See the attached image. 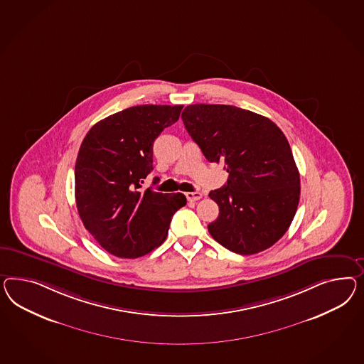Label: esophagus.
I'll return each instance as SVG.
<instances>
[{"mask_svg":"<svg viewBox=\"0 0 364 364\" xmlns=\"http://www.w3.org/2000/svg\"><path fill=\"white\" fill-rule=\"evenodd\" d=\"M186 197H187L188 201H197L203 197V195L200 192H187Z\"/></svg>","mask_w":364,"mask_h":364,"instance_id":"obj_1","label":"esophagus"}]
</instances>
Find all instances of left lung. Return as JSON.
<instances>
[{
    "label": "left lung",
    "instance_id": "left-lung-1",
    "mask_svg": "<svg viewBox=\"0 0 364 364\" xmlns=\"http://www.w3.org/2000/svg\"><path fill=\"white\" fill-rule=\"evenodd\" d=\"M188 134L210 163L225 164L223 188L210 191L220 215L208 225L218 244L256 255L284 236L299 203V172L284 132L270 119L226 105H191Z\"/></svg>",
    "mask_w": 364,
    "mask_h": 364
}]
</instances>
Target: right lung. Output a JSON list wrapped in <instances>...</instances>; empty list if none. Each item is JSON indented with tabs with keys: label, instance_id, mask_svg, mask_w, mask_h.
I'll use <instances>...</instances> for the list:
<instances>
[{
	"label": "right lung",
	"instance_id": "obj_1",
	"mask_svg": "<svg viewBox=\"0 0 364 364\" xmlns=\"http://www.w3.org/2000/svg\"><path fill=\"white\" fill-rule=\"evenodd\" d=\"M181 108H126L94 124L80 144L75 163L79 217L114 256L138 258L161 245L172 216L187 204L183 193L141 189L154 169V141L177 122Z\"/></svg>",
	"mask_w": 364,
	"mask_h": 364
}]
</instances>
